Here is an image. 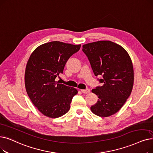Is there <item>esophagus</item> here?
<instances>
[{
	"instance_id": "esophagus-1",
	"label": "esophagus",
	"mask_w": 153,
	"mask_h": 153,
	"mask_svg": "<svg viewBox=\"0 0 153 153\" xmlns=\"http://www.w3.org/2000/svg\"><path fill=\"white\" fill-rule=\"evenodd\" d=\"M81 92L83 93V94H88V93H89L90 92V89H82L81 90Z\"/></svg>"
}]
</instances>
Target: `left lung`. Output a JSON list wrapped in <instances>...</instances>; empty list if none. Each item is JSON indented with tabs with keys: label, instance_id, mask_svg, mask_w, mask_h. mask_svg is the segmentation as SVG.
Listing matches in <instances>:
<instances>
[{
	"label": "left lung",
	"instance_id": "left-lung-1",
	"mask_svg": "<svg viewBox=\"0 0 153 153\" xmlns=\"http://www.w3.org/2000/svg\"><path fill=\"white\" fill-rule=\"evenodd\" d=\"M82 51L88 57L96 76H102V86L93 89L98 96L91 111L100 117L118 112L131 95L134 84V70L128 53L120 45L110 41L84 44Z\"/></svg>",
	"mask_w": 153,
	"mask_h": 153
}]
</instances>
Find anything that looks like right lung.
I'll return each mask as SVG.
<instances>
[{
	"mask_svg": "<svg viewBox=\"0 0 153 153\" xmlns=\"http://www.w3.org/2000/svg\"><path fill=\"white\" fill-rule=\"evenodd\" d=\"M80 48L81 44L52 41L39 45L31 54L25 71V89L33 104L44 116L56 118L69 111L77 90L59 84L56 78Z\"/></svg>",
	"mask_w": 153,
	"mask_h": 153,
	"instance_id": "add662e5",
	"label": "right lung"
}]
</instances>
